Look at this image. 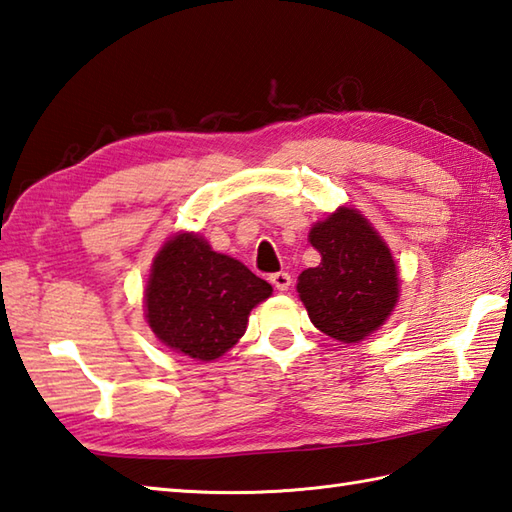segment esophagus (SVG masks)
I'll use <instances>...</instances> for the list:
<instances>
[{
	"label": "esophagus",
	"mask_w": 512,
	"mask_h": 512,
	"mask_svg": "<svg viewBox=\"0 0 512 512\" xmlns=\"http://www.w3.org/2000/svg\"><path fill=\"white\" fill-rule=\"evenodd\" d=\"M271 285H274L278 291H289L291 276L287 274V271H278V274L271 276Z\"/></svg>",
	"instance_id": "1"
}]
</instances>
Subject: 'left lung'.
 Here are the masks:
<instances>
[{"instance_id": "8db88e82", "label": "left lung", "mask_w": 512, "mask_h": 512, "mask_svg": "<svg viewBox=\"0 0 512 512\" xmlns=\"http://www.w3.org/2000/svg\"><path fill=\"white\" fill-rule=\"evenodd\" d=\"M322 263L304 269L298 293L311 322L328 337L357 344L388 320L399 274L388 245L355 208H339L309 232Z\"/></svg>"}]
</instances>
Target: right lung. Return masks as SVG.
Segmentation results:
<instances>
[{"instance_id": "1", "label": "right lung", "mask_w": 512, "mask_h": 512, "mask_svg": "<svg viewBox=\"0 0 512 512\" xmlns=\"http://www.w3.org/2000/svg\"><path fill=\"white\" fill-rule=\"evenodd\" d=\"M271 291L243 263L212 252L203 236L181 232L153 260L144 291L146 322L170 350L214 361L245 335L249 311Z\"/></svg>"}]
</instances>
